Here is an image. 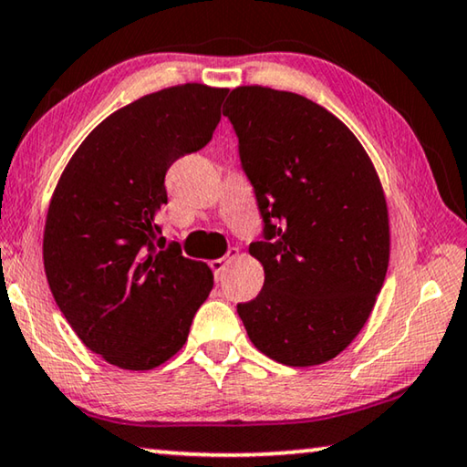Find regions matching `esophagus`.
Wrapping results in <instances>:
<instances>
[{
    "label": "esophagus",
    "mask_w": 467,
    "mask_h": 467,
    "mask_svg": "<svg viewBox=\"0 0 467 467\" xmlns=\"http://www.w3.org/2000/svg\"><path fill=\"white\" fill-rule=\"evenodd\" d=\"M235 256H238V250L232 248V250L227 252V256H225V258H215V261H211V263H209L213 275H215V281H219V279H221V275H223L227 263L232 261V258H235Z\"/></svg>",
    "instance_id": "34e87169"
}]
</instances>
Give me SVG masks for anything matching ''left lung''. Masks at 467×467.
<instances>
[{
    "mask_svg": "<svg viewBox=\"0 0 467 467\" xmlns=\"http://www.w3.org/2000/svg\"><path fill=\"white\" fill-rule=\"evenodd\" d=\"M223 116L238 136L263 240L265 285L238 304L271 360H333L368 320L389 266V215L374 165L349 128L302 95L238 87Z\"/></svg>",
    "mask_w": 467,
    "mask_h": 467,
    "instance_id": "1",
    "label": "left lung"
}]
</instances>
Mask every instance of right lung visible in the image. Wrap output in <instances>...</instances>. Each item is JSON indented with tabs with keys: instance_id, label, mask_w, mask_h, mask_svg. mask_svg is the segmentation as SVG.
<instances>
[{
	"instance_id": "1",
	"label": "right lung",
	"mask_w": 467,
	"mask_h": 467,
	"mask_svg": "<svg viewBox=\"0 0 467 467\" xmlns=\"http://www.w3.org/2000/svg\"><path fill=\"white\" fill-rule=\"evenodd\" d=\"M225 95L192 82L121 107L84 139L53 192L43 235L51 294L84 346L124 370L178 354L213 289L209 266L167 244L157 217L167 170L209 144Z\"/></svg>"
}]
</instances>
